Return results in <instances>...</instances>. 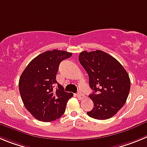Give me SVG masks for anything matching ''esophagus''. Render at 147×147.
<instances>
[{
    "mask_svg": "<svg viewBox=\"0 0 147 147\" xmlns=\"http://www.w3.org/2000/svg\"><path fill=\"white\" fill-rule=\"evenodd\" d=\"M77 95H78V98L79 100H83V99L85 98V95L83 94L80 93V92H78V93L77 94Z\"/></svg>",
    "mask_w": 147,
    "mask_h": 147,
    "instance_id": "1",
    "label": "esophagus"
}]
</instances>
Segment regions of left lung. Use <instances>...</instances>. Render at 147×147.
Returning <instances> with one entry per match:
<instances>
[{
	"label": "left lung",
	"mask_w": 147,
	"mask_h": 147,
	"mask_svg": "<svg viewBox=\"0 0 147 147\" xmlns=\"http://www.w3.org/2000/svg\"><path fill=\"white\" fill-rule=\"evenodd\" d=\"M79 61L88 75L89 95L94 108L87 112L96 119L111 118L126 102L130 89V80L125 69L109 54L96 50L83 51Z\"/></svg>",
	"instance_id": "8db88e82"
}]
</instances>
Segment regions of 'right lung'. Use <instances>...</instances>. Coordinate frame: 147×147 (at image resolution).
I'll list each match as a JSON object with an SVG mask.
<instances>
[{
    "label": "right lung",
    "mask_w": 147,
    "mask_h": 147,
    "mask_svg": "<svg viewBox=\"0 0 147 147\" xmlns=\"http://www.w3.org/2000/svg\"><path fill=\"white\" fill-rule=\"evenodd\" d=\"M71 53L47 51L39 54L26 67L19 80V91L26 109L34 118L51 121L64 113L68 100L73 94L64 92L56 81L61 62L71 57ZM56 90H53L55 85Z\"/></svg>",
    "instance_id": "obj_1"
}]
</instances>
